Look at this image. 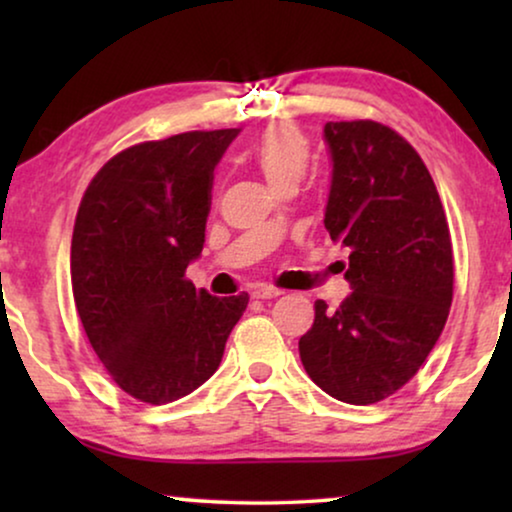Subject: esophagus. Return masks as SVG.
Masks as SVG:
<instances>
[{"label": "esophagus", "mask_w": 512, "mask_h": 512, "mask_svg": "<svg viewBox=\"0 0 512 512\" xmlns=\"http://www.w3.org/2000/svg\"><path fill=\"white\" fill-rule=\"evenodd\" d=\"M251 296L258 298V300H270V298H277V296H282V291L275 289V286H268V284H258V286H254V291H251Z\"/></svg>", "instance_id": "34e87169"}]
</instances>
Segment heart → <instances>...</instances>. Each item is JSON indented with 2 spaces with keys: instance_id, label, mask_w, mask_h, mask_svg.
Instances as JSON below:
<instances>
[{
  "instance_id": "obj_1",
  "label": "heart",
  "mask_w": 512,
  "mask_h": 512,
  "mask_svg": "<svg viewBox=\"0 0 512 512\" xmlns=\"http://www.w3.org/2000/svg\"><path fill=\"white\" fill-rule=\"evenodd\" d=\"M310 149L305 137L289 125H272L251 149V163L263 174L272 191L282 184H298L307 170Z\"/></svg>"
}]
</instances>
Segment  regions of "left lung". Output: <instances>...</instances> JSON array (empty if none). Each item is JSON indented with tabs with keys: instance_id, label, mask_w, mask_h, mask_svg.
<instances>
[{
	"instance_id": "obj_1",
	"label": "left lung",
	"mask_w": 512,
	"mask_h": 512,
	"mask_svg": "<svg viewBox=\"0 0 512 512\" xmlns=\"http://www.w3.org/2000/svg\"><path fill=\"white\" fill-rule=\"evenodd\" d=\"M331 193L324 226L349 249L352 293L340 307L314 303L298 342L312 382L342 403L396 394L422 368L452 305L450 228L419 153L387 125H324Z\"/></svg>"
}]
</instances>
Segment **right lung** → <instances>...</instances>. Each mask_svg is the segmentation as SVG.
I'll use <instances>...</instances> for the list:
<instances>
[{"instance_id": "obj_1", "label": "right lung", "mask_w": 512, "mask_h": 512, "mask_svg": "<svg viewBox=\"0 0 512 512\" xmlns=\"http://www.w3.org/2000/svg\"><path fill=\"white\" fill-rule=\"evenodd\" d=\"M237 128L130 146L95 174L72 235L76 312L125 394L151 405L188 396L216 373L249 296L195 289L214 167Z\"/></svg>"}]
</instances>
